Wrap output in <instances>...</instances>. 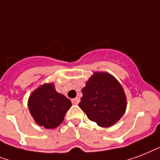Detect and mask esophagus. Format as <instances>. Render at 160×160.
Instances as JSON below:
<instances>
[{
    "label": "esophagus",
    "instance_id": "1",
    "mask_svg": "<svg viewBox=\"0 0 160 160\" xmlns=\"http://www.w3.org/2000/svg\"><path fill=\"white\" fill-rule=\"evenodd\" d=\"M79 102H80V100H79L78 98H75L73 99H72V102L73 104H78Z\"/></svg>",
    "mask_w": 160,
    "mask_h": 160
}]
</instances>
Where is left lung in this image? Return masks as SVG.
I'll list each match as a JSON object with an SVG mask.
<instances>
[{"instance_id":"left-lung-1","label":"left lung","mask_w":160,"mask_h":160,"mask_svg":"<svg viewBox=\"0 0 160 160\" xmlns=\"http://www.w3.org/2000/svg\"><path fill=\"white\" fill-rule=\"evenodd\" d=\"M78 106L100 127L115 124L126 110L127 100L121 84L107 72H94L82 89Z\"/></svg>"}]
</instances>
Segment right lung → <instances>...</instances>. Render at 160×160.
Instances as JSON below:
<instances>
[{
	"mask_svg": "<svg viewBox=\"0 0 160 160\" xmlns=\"http://www.w3.org/2000/svg\"><path fill=\"white\" fill-rule=\"evenodd\" d=\"M72 102L56 91L53 83L37 88L28 99V108L35 122L45 128H55L62 122Z\"/></svg>",
	"mask_w": 160,
	"mask_h": 160,
	"instance_id": "right-lung-1",
	"label": "right lung"
}]
</instances>
